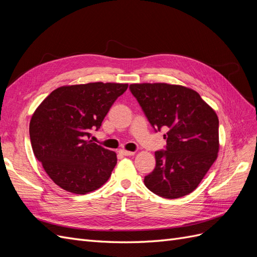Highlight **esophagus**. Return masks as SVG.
Returning <instances> with one entry per match:
<instances>
[{
  "label": "esophagus",
  "instance_id": "1",
  "mask_svg": "<svg viewBox=\"0 0 257 257\" xmlns=\"http://www.w3.org/2000/svg\"><path fill=\"white\" fill-rule=\"evenodd\" d=\"M119 153L124 155V156H131V155L135 154V152H131V151H127V150H120Z\"/></svg>",
  "mask_w": 257,
  "mask_h": 257
}]
</instances>
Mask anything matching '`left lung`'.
Returning <instances> with one entry per match:
<instances>
[{"label":"left lung","instance_id":"8db88e82","mask_svg":"<svg viewBox=\"0 0 257 257\" xmlns=\"http://www.w3.org/2000/svg\"><path fill=\"white\" fill-rule=\"evenodd\" d=\"M130 91L155 130L167 129L166 151L155 152L156 166L144 185L166 199L197 188L218 156V117L196 91L164 82L133 83Z\"/></svg>","mask_w":257,"mask_h":257}]
</instances>
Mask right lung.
<instances>
[{
  "instance_id": "1",
  "label": "right lung",
  "mask_w": 257,
  "mask_h": 257,
  "mask_svg": "<svg viewBox=\"0 0 257 257\" xmlns=\"http://www.w3.org/2000/svg\"><path fill=\"white\" fill-rule=\"evenodd\" d=\"M128 83L90 82L52 91L32 114L31 147L50 178L75 194L101 188L113 172L117 156L89 140L101 127L116 98Z\"/></svg>"
}]
</instances>
